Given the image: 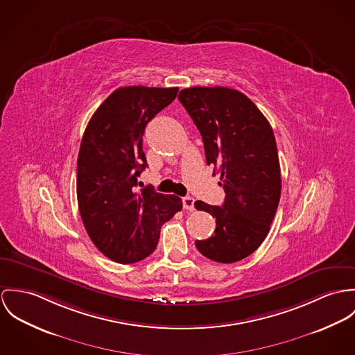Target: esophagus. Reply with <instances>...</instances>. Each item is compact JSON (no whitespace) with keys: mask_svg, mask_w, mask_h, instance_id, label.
Returning <instances> with one entry per match:
<instances>
[{"mask_svg":"<svg viewBox=\"0 0 355 355\" xmlns=\"http://www.w3.org/2000/svg\"><path fill=\"white\" fill-rule=\"evenodd\" d=\"M184 208L188 211H195V198L191 196H185L182 198Z\"/></svg>","mask_w":355,"mask_h":355,"instance_id":"obj_1","label":"esophagus"}]
</instances>
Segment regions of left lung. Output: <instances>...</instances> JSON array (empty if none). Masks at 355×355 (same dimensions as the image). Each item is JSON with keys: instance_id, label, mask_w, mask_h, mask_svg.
Wrapping results in <instances>:
<instances>
[{"instance_id": "left-lung-1", "label": "left lung", "mask_w": 355, "mask_h": 355, "mask_svg": "<svg viewBox=\"0 0 355 355\" xmlns=\"http://www.w3.org/2000/svg\"><path fill=\"white\" fill-rule=\"evenodd\" d=\"M202 137L205 159L220 173L222 207L197 200L216 219L215 233L197 250L218 263H236L266 239L280 191V166L270 122L242 92L226 87H191L178 95Z\"/></svg>"}]
</instances>
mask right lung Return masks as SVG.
<instances>
[{
  "label": "right lung",
  "instance_id": "1",
  "mask_svg": "<svg viewBox=\"0 0 355 355\" xmlns=\"http://www.w3.org/2000/svg\"><path fill=\"white\" fill-rule=\"evenodd\" d=\"M178 87H121L89 119L78 158V202L94 245L110 260L137 263L157 248L160 227L182 200L153 188L137 191L147 167L146 125L177 96Z\"/></svg>",
  "mask_w": 355,
  "mask_h": 355
}]
</instances>
